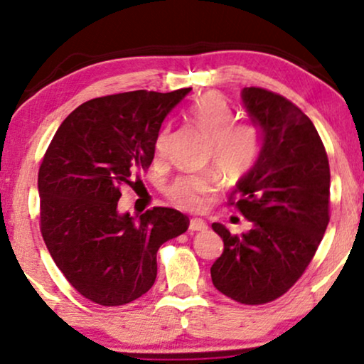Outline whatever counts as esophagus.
Segmentation results:
<instances>
[{"label":"esophagus","mask_w":364,"mask_h":364,"mask_svg":"<svg viewBox=\"0 0 364 364\" xmlns=\"http://www.w3.org/2000/svg\"><path fill=\"white\" fill-rule=\"evenodd\" d=\"M207 228H208L207 223L200 220V218H192L191 225H188V230L191 232H203V230H207Z\"/></svg>","instance_id":"34e87169"}]
</instances>
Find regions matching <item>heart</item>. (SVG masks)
<instances>
[{
  "mask_svg": "<svg viewBox=\"0 0 364 364\" xmlns=\"http://www.w3.org/2000/svg\"><path fill=\"white\" fill-rule=\"evenodd\" d=\"M188 116L210 137L212 161L222 172L227 176H240L252 167L260 151V136L255 126L235 121V112L222 94H203L191 107ZM167 137L168 129H164L156 142L159 156L166 152ZM215 187L217 181L212 173H191L177 177L168 186L167 193L177 205L198 210Z\"/></svg>",
  "mask_w": 364,
  "mask_h": 364,
  "instance_id": "heart-1",
  "label": "heart"
}]
</instances>
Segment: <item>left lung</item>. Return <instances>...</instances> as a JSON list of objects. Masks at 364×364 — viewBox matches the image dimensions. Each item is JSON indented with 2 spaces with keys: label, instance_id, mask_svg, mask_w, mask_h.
Wrapping results in <instances>:
<instances>
[{
  "label": "left lung",
  "instance_id": "obj_1",
  "mask_svg": "<svg viewBox=\"0 0 364 364\" xmlns=\"http://www.w3.org/2000/svg\"><path fill=\"white\" fill-rule=\"evenodd\" d=\"M242 102L260 132V152L230 200L252 223L232 235L212 223L223 253L210 268L218 291L243 305L277 300L315 257L330 222V164L308 116L280 94L243 87Z\"/></svg>",
  "mask_w": 364,
  "mask_h": 364
}]
</instances>
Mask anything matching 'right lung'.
I'll list each match as a JSON object with an SVG mask.
<instances>
[{"label":"right lung","mask_w":364,"mask_h":364,"mask_svg":"<svg viewBox=\"0 0 364 364\" xmlns=\"http://www.w3.org/2000/svg\"><path fill=\"white\" fill-rule=\"evenodd\" d=\"M131 91L84 102L54 134L38 173L41 233L54 263L84 298L119 306L151 290L157 250L188 218L154 207L117 210L121 186L151 166L167 114L191 92Z\"/></svg>","instance_id":"add662e5"}]
</instances>
